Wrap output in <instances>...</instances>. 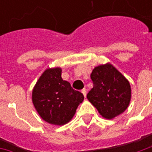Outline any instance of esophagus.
Returning a JSON list of instances; mask_svg holds the SVG:
<instances>
[{
    "instance_id": "esophagus-1",
    "label": "esophagus",
    "mask_w": 152,
    "mask_h": 152,
    "mask_svg": "<svg viewBox=\"0 0 152 152\" xmlns=\"http://www.w3.org/2000/svg\"><path fill=\"white\" fill-rule=\"evenodd\" d=\"M81 92H82L83 95L85 96V97H86V94H87V93H86V89H85V88H84V89L81 90Z\"/></svg>"
}]
</instances>
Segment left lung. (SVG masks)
I'll use <instances>...</instances> for the list:
<instances>
[{
  "label": "left lung",
  "instance_id": "1",
  "mask_svg": "<svg viewBox=\"0 0 152 152\" xmlns=\"http://www.w3.org/2000/svg\"><path fill=\"white\" fill-rule=\"evenodd\" d=\"M90 77L94 87L87 99L102 117L113 119L127 109L131 99L130 84L111 63L99 65Z\"/></svg>",
  "mask_w": 152,
  "mask_h": 152
}]
</instances>
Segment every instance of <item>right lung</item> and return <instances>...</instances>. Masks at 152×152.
<instances>
[{"label":"right lung","instance_id":"obj_1","mask_svg":"<svg viewBox=\"0 0 152 152\" xmlns=\"http://www.w3.org/2000/svg\"><path fill=\"white\" fill-rule=\"evenodd\" d=\"M60 67L48 68L38 79L32 90V102L44 121L55 125L68 123L84 95L62 79Z\"/></svg>","mask_w":152,"mask_h":152}]
</instances>
